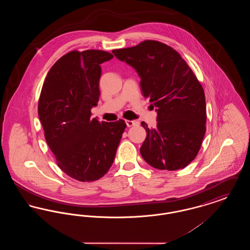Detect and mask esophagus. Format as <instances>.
<instances>
[{
	"instance_id": "obj_1",
	"label": "esophagus",
	"mask_w": 250,
	"mask_h": 250,
	"mask_svg": "<svg viewBox=\"0 0 250 250\" xmlns=\"http://www.w3.org/2000/svg\"><path fill=\"white\" fill-rule=\"evenodd\" d=\"M125 124L127 125V127H132V126H135V125H139L140 123L138 121H130V120H126L125 121Z\"/></svg>"
}]
</instances>
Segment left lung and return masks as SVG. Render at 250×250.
I'll return each mask as SVG.
<instances>
[{"instance_id": "left-lung-1", "label": "left lung", "mask_w": 250, "mask_h": 250, "mask_svg": "<svg viewBox=\"0 0 250 250\" xmlns=\"http://www.w3.org/2000/svg\"><path fill=\"white\" fill-rule=\"evenodd\" d=\"M112 53L136 69L143 95L156 107L155 128L142 123L147 133L141 147L143 159L158 169L188 166L206 131L205 95L197 77L175 49L155 40Z\"/></svg>"}]
</instances>
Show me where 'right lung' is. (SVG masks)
<instances>
[{"instance_id":"add662e5","label":"right lung","mask_w":250,"mask_h":250,"mask_svg":"<svg viewBox=\"0 0 250 250\" xmlns=\"http://www.w3.org/2000/svg\"><path fill=\"white\" fill-rule=\"evenodd\" d=\"M112 58L98 49L70 51L52 65L40 94L38 116L48 147L60 168L81 182L107 173L126 127L124 120L91 117L100 95V64Z\"/></svg>"}]
</instances>
